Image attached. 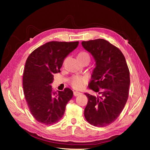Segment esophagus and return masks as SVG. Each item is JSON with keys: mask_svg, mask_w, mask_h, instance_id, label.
I'll return each mask as SVG.
<instances>
[{"mask_svg": "<svg viewBox=\"0 0 150 150\" xmlns=\"http://www.w3.org/2000/svg\"><path fill=\"white\" fill-rule=\"evenodd\" d=\"M73 94H74V96H78V95L81 94V93H79V92H78V91H74Z\"/></svg>", "mask_w": 150, "mask_h": 150, "instance_id": "obj_1", "label": "esophagus"}]
</instances>
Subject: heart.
I'll return each mask as SVG.
<instances>
[{
  "mask_svg": "<svg viewBox=\"0 0 150 150\" xmlns=\"http://www.w3.org/2000/svg\"><path fill=\"white\" fill-rule=\"evenodd\" d=\"M84 58H90L89 54L85 51H81L78 54V59L81 60ZM88 78L86 76L74 75L69 79V83L72 88L76 89H80L88 83Z\"/></svg>",
  "mask_w": 150,
  "mask_h": 150,
  "instance_id": "heart-1",
  "label": "heart"
}]
</instances>
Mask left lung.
<instances>
[{"mask_svg":"<svg viewBox=\"0 0 150 150\" xmlns=\"http://www.w3.org/2000/svg\"><path fill=\"white\" fill-rule=\"evenodd\" d=\"M81 44L96 62L89 88L101 94L96 97L85 93L88 99L85 118L94 126H106L117 118L128 100L129 71L121 51L107 40L98 39Z\"/></svg>","mask_w":150,"mask_h":150,"instance_id":"8db88e82","label":"left lung"}]
</instances>
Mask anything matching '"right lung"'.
Masks as SVG:
<instances>
[{"label": "right lung", "mask_w": 150, "mask_h": 150, "mask_svg": "<svg viewBox=\"0 0 150 150\" xmlns=\"http://www.w3.org/2000/svg\"><path fill=\"white\" fill-rule=\"evenodd\" d=\"M79 42L51 41L35 49L25 62L23 74L25 98L32 115L45 125L57 122L73 96L69 88L53 92L54 74L59 72L64 59Z\"/></svg>", "instance_id": "1"}]
</instances>
